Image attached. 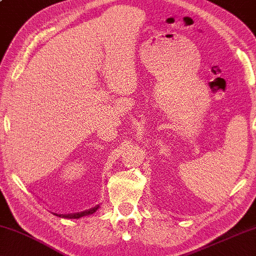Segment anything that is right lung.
<instances>
[{
	"label": "right lung",
	"mask_w": 256,
	"mask_h": 256,
	"mask_svg": "<svg viewBox=\"0 0 256 256\" xmlns=\"http://www.w3.org/2000/svg\"><path fill=\"white\" fill-rule=\"evenodd\" d=\"M100 208V205H97L92 208H89L87 210L84 212H78V213H70V214H54L56 216H60V218H84V216H88L95 213V212Z\"/></svg>",
	"instance_id": "1"
}]
</instances>
